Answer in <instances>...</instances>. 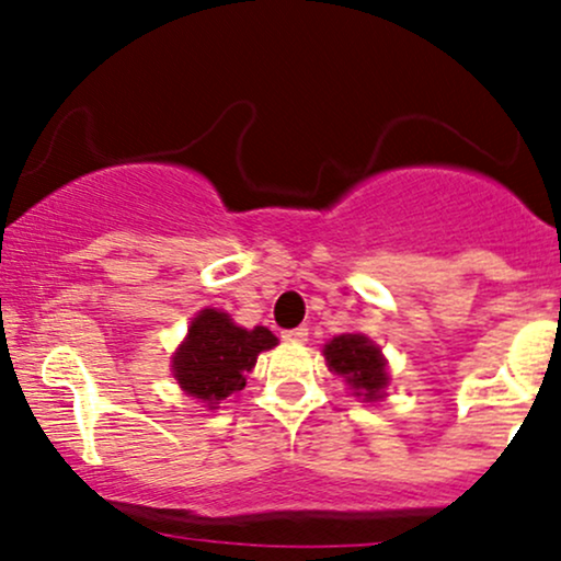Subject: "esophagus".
<instances>
[{
    "label": "esophagus",
    "instance_id": "obj_1",
    "mask_svg": "<svg viewBox=\"0 0 561 561\" xmlns=\"http://www.w3.org/2000/svg\"><path fill=\"white\" fill-rule=\"evenodd\" d=\"M282 340H287V343H306L308 327H295V330H285V332H282Z\"/></svg>",
    "mask_w": 561,
    "mask_h": 561
}]
</instances>
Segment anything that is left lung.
Returning a JSON list of instances; mask_svg holds the SVG:
<instances>
[{
	"instance_id": "8db88e82",
	"label": "left lung",
	"mask_w": 561,
	"mask_h": 561,
	"mask_svg": "<svg viewBox=\"0 0 561 561\" xmlns=\"http://www.w3.org/2000/svg\"><path fill=\"white\" fill-rule=\"evenodd\" d=\"M324 358L332 371L345 377V382L364 396V401L382 398V388L388 385L385 358L379 347L364 334H340L324 345Z\"/></svg>"
}]
</instances>
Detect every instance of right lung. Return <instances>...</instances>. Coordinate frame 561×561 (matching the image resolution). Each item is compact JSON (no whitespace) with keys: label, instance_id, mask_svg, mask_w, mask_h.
Listing matches in <instances>:
<instances>
[{"label":"right lung","instance_id":"add662e5","mask_svg":"<svg viewBox=\"0 0 561 561\" xmlns=\"http://www.w3.org/2000/svg\"><path fill=\"white\" fill-rule=\"evenodd\" d=\"M276 345L266 327L242 330L227 313L205 308L192 321L186 343L173 356V377L186 396L214 405L244 388V371L255 366L261 351Z\"/></svg>","mask_w":561,"mask_h":561}]
</instances>
